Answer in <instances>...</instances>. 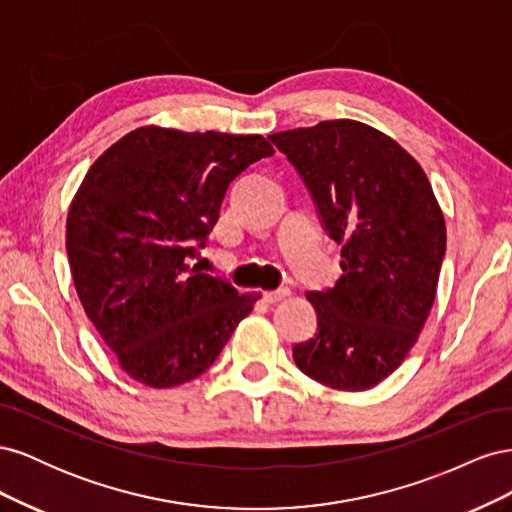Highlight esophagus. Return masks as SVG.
<instances>
[{"instance_id":"obj_1","label":"esophagus","mask_w":512,"mask_h":512,"mask_svg":"<svg viewBox=\"0 0 512 512\" xmlns=\"http://www.w3.org/2000/svg\"><path fill=\"white\" fill-rule=\"evenodd\" d=\"M288 294H290V290H288V288H280V290H269V292H262V299H265L267 303H277V301L286 299Z\"/></svg>"}]
</instances>
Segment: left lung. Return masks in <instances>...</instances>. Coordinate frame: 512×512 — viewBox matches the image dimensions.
<instances>
[{"mask_svg":"<svg viewBox=\"0 0 512 512\" xmlns=\"http://www.w3.org/2000/svg\"><path fill=\"white\" fill-rule=\"evenodd\" d=\"M269 141L342 245L335 286L307 292L318 331L292 348L294 363L331 389H371L406 359L436 299L446 252L438 200L421 164L361 121H320Z\"/></svg>","mask_w":512,"mask_h":512,"instance_id":"8db88e82","label":"left lung"}]
</instances>
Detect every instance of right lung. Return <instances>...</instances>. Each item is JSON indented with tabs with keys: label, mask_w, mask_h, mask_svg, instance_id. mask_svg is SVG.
Listing matches in <instances>:
<instances>
[{
	"label": "right lung",
	"mask_w": 512,
	"mask_h": 512,
	"mask_svg": "<svg viewBox=\"0 0 512 512\" xmlns=\"http://www.w3.org/2000/svg\"><path fill=\"white\" fill-rule=\"evenodd\" d=\"M273 156L260 134L145 126L87 170L66 224L74 288L119 367L151 389L198 378L252 312L256 292L203 273L228 185Z\"/></svg>",
	"instance_id": "right-lung-1"
}]
</instances>
